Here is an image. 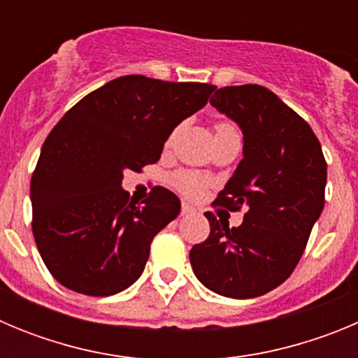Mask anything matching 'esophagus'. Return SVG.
Segmentation results:
<instances>
[{"label": "esophagus", "mask_w": 358, "mask_h": 358, "mask_svg": "<svg viewBox=\"0 0 358 358\" xmlns=\"http://www.w3.org/2000/svg\"><path fill=\"white\" fill-rule=\"evenodd\" d=\"M192 211H194V206H192V204H188V202H182L181 213L182 215H188V213H192Z\"/></svg>", "instance_id": "1"}]
</instances>
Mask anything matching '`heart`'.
<instances>
[{"label":"heart","instance_id":"1","mask_svg":"<svg viewBox=\"0 0 358 358\" xmlns=\"http://www.w3.org/2000/svg\"><path fill=\"white\" fill-rule=\"evenodd\" d=\"M229 129H233L229 123H218L217 125V132L229 131ZM172 181L173 185H176V188L179 189V192H182L185 195H188V197L199 195L202 189H204V186H206V179L195 172H177L176 176H173Z\"/></svg>","mask_w":358,"mask_h":358}]
</instances>
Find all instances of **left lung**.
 I'll return each mask as SVG.
<instances>
[{"label": "left lung", "mask_w": 358, "mask_h": 358, "mask_svg": "<svg viewBox=\"0 0 358 358\" xmlns=\"http://www.w3.org/2000/svg\"><path fill=\"white\" fill-rule=\"evenodd\" d=\"M210 103L243 136V157L217 204L248 213L229 227L208 211L210 236L192 248L189 264L211 292L264 296L292 274L321 217L327 161L308 123L267 87H220Z\"/></svg>", "instance_id": "1"}]
</instances>
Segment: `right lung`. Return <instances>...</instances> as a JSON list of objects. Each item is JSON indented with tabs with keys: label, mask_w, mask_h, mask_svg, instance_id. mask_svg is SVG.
<instances>
[{
	"label": "right lung",
	"mask_w": 358,
	"mask_h": 358,
	"mask_svg": "<svg viewBox=\"0 0 358 358\" xmlns=\"http://www.w3.org/2000/svg\"><path fill=\"white\" fill-rule=\"evenodd\" d=\"M215 85L127 75L62 116L31 176L34 238L52 276L85 296H113L143 273L152 238L181 211L157 188L136 206L125 170L161 157L173 129L208 103Z\"/></svg>",
	"instance_id": "1"
}]
</instances>
